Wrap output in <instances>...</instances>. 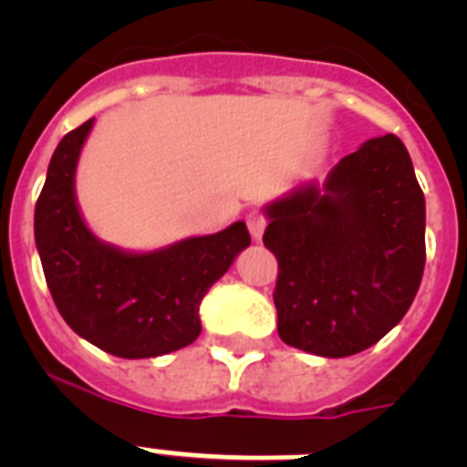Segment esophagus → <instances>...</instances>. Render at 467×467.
Wrapping results in <instances>:
<instances>
[{
	"label": "esophagus",
	"mask_w": 467,
	"mask_h": 467,
	"mask_svg": "<svg viewBox=\"0 0 467 467\" xmlns=\"http://www.w3.org/2000/svg\"><path fill=\"white\" fill-rule=\"evenodd\" d=\"M247 229H250V236L254 241H262L264 236V229H266V214L259 213V210H253V213L247 214Z\"/></svg>",
	"instance_id": "obj_1"
}]
</instances>
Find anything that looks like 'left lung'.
Returning <instances> with one entry per match:
<instances>
[{
  "label": "left lung",
  "mask_w": 467,
  "mask_h": 467,
  "mask_svg": "<svg viewBox=\"0 0 467 467\" xmlns=\"http://www.w3.org/2000/svg\"><path fill=\"white\" fill-rule=\"evenodd\" d=\"M264 213L285 344L356 356L410 311L426 266V198L398 135L367 140L323 184H299Z\"/></svg>",
  "instance_id": "8db88e82"
}]
</instances>
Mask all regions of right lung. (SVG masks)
<instances>
[{
  "label": "right lung",
  "mask_w": 467,
  "mask_h": 467,
  "mask_svg": "<svg viewBox=\"0 0 467 467\" xmlns=\"http://www.w3.org/2000/svg\"><path fill=\"white\" fill-rule=\"evenodd\" d=\"M93 119L60 140L35 208V241L65 323L126 360L166 356L201 334L198 306L250 245L245 222L151 253L100 241L81 217L74 175Z\"/></svg>",
  "instance_id": "right-lung-1"
}]
</instances>
